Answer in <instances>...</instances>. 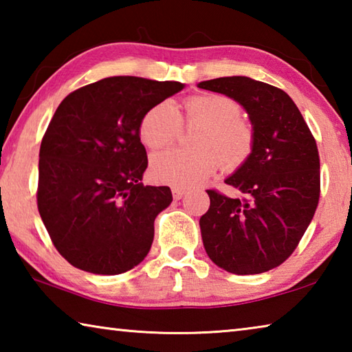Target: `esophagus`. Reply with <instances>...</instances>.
<instances>
[{"label":"esophagus","mask_w":352,"mask_h":352,"mask_svg":"<svg viewBox=\"0 0 352 352\" xmlns=\"http://www.w3.org/2000/svg\"><path fill=\"white\" fill-rule=\"evenodd\" d=\"M184 194H186V189L184 188H172V195H174L175 200H180Z\"/></svg>","instance_id":"34e87169"}]
</instances>
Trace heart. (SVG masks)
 <instances>
[{"instance_id":"heart-1","label":"heart","mask_w":352,"mask_h":352,"mask_svg":"<svg viewBox=\"0 0 352 352\" xmlns=\"http://www.w3.org/2000/svg\"><path fill=\"white\" fill-rule=\"evenodd\" d=\"M242 109L223 94H195L184 100V118L170 100H163L146 111L140 124L141 141L151 148L174 142L186 124H200L194 140L195 151L172 148L155 155L151 163L153 180L174 188H190L212 175L219 164L234 170L252 157L256 132L241 116Z\"/></svg>"}]
</instances>
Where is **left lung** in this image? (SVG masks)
I'll list each match as a JSON object with an SVG mask.
<instances>
[{"instance_id":"obj_1","label":"left lung","mask_w":352,"mask_h":352,"mask_svg":"<svg viewBox=\"0 0 352 352\" xmlns=\"http://www.w3.org/2000/svg\"><path fill=\"white\" fill-rule=\"evenodd\" d=\"M199 88L239 102L256 132L252 157L225 180L242 197L206 190L210 210L200 217L205 250L234 275L269 272L295 252L318 206L317 142L281 88L243 76L205 80Z\"/></svg>"}]
</instances>
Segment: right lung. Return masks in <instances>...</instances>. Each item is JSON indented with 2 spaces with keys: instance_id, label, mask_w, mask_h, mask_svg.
Returning <instances> with one entry per match:
<instances>
[{
  "instance_id": "right-lung-1",
  "label": "right lung",
  "mask_w": 352,
  "mask_h": 352,
  "mask_svg": "<svg viewBox=\"0 0 352 352\" xmlns=\"http://www.w3.org/2000/svg\"><path fill=\"white\" fill-rule=\"evenodd\" d=\"M180 82L115 76L69 93L40 146L37 206L52 243L77 269L119 275L146 258L168 186H144L142 116Z\"/></svg>"
}]
</instances>
